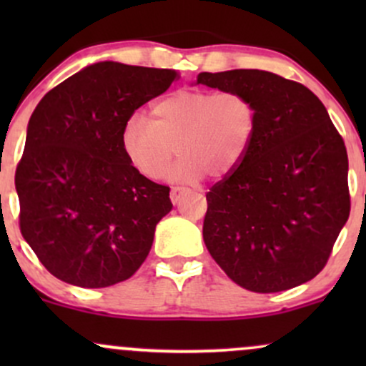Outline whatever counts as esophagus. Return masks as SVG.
<instances>
[{"mask_svg":"<svg viewBox=\"0 0 366 366\" xmlns=\"http://www.w3.org/2000/svg\"><path fill=\"white\" fill-rule=\"evenodd\" d=\"M189 192H191V191H189L187 187H180V186L172 187V191H170V199H172V203H174V204L180 203V201L184 199V196H187Z\"/></svg>","mask_w":366,"mask_h":366,"instance_id":"34e87169","label":"esophagus"}]
</instances>
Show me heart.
<instances>
[{
    "mask_svg": "<svg viewBox=\"0 0 366 366\" xmlns=\"http://www.w3.org/2000/svg\"><path fill=\"white\" fill-rule=\"evenodd\" d=\"M258 130V107L237 89H179L158 99L151 119L134 113L124 124L120 146L146 179L158 180L180 154L174 179H222L244 162Z\"/></svg>",
    "mask_w": 366,
    "mask_h": 366,
    "instance_id": "b5f03b06",
    "label": "heart"
}]
</instances>
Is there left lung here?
Returning <instances> with one entry per match:
<instances>
[{
	"mask_svg": "<svg viewBox=\"0 0 366 366\" xmlns=\"http://www.w3.org/2000/svg\"><path fill=\"white\" fill-rule=\"evenodd\" d=\"M196 84L242 91L258 107L244 162L207 194L209 254L247 291L280 292L308 282L325 267L350 217L341 134L308 87L277 74L201 72Z\"/></svg>",
	"mask_w": 366,
	"mask_h": 366,
	"instance_id": "8db88e82",
	"label": "left lung"
}]
</instances>
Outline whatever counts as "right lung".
<instances>
[{
	"mask_svg": "<svg viewBox=\"0 0 366 366\" xmlns=\"http://www.w3.org/2000/svg\"><path fill=\"white\" fill-rule=\"evenodd\" d=\"M179 74L99 61L41 99L15 172L20 232L46 270L79 287L127 280L144 263L170 187L146 179L120 146L124 124Z\"/></svg>",
	"mask_w": 366,
	"mask_h": 366,
	"instance_id": "obj_1",
	"label": "right lung"
}]
</instances>
